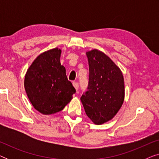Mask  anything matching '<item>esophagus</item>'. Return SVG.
<instances>
[{
    "instance_id": "34e87169",
    "label": "esophagus",
    "mask_w": 159,
    "mask_h": 159,
    "mask_svg": "<svg viewBox=\"0 0 159 159\" xmlns=\"http://www.w3.org/2000/svg\"><path fill=\"white\" fill-rule=\"evenodd\" d=\"M72 84H73V86L75 87V88L76 89V90L77 91L78 88H79V84H78V82H73Z\"/></svg>"
}]
</instances>
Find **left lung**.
I'll return each mask as SVG.
<instances>
[{
  "label": "left lung",
  "instance_id": "8db88e82",
  "mask_svg": "<svg viewBox=\"0 0 159 159\" xmlns=\"http://www.w3.org/2000/svg\"><path fill=\"white\" fill-rule=\"evenodd\" d=\"M88 59L89 84L81 101L85 113L95 125L111 120L125 100V81L119 67L103 52H86Z\"/></svg>",
  "mask_w": 159,
  "mask_h": 159
}]
</instances>
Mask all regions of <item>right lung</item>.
Listing matches in <instances>:
<instances>
[{"mask_svg":"<svg viewBox=\"0 0 159 159\" xmlns=\"http://www.w3.org/2000/svg\"><path fill=\"white\" fill-rule=\"evenodd\" d=\"M61 50H48L32 63L25 77V88L33 107L41 114L51 115L64 109L76 90L61 64Z\"/></svg>","mask_w":159,"mask_h":159,"instance_id":"1","label":"right lung"}]
</instances>
